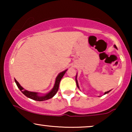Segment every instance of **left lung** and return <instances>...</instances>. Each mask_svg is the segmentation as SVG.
Masks as SVG:
<instances>
[{"label":"left lung","mask_w":132,"mask_h":132,"mask_svg":"<svg viewBox=\"0 0 132 132\" xmlns=\"http://www.w3.org/2000/svg\"><path fill=\"white\" fill-rule=\"evenodd\" d=\"M114 46H115V48H117V46H116V45H114ZM76 84H77V86H78V87L79 88V86H78V81H77V79H76ZM110 91V90H109V91H107V92H105V93H104V94H107V93H109V92Z\"/></svg>","instance_id":"obj_1"}]
</instances>
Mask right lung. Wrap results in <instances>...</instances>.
<instances>
[{
    "label": "right lung",
    "instance_id": "add662e5",
    "mask_svg": "<svg viewBox=\"0 0 132 132\" xmlns=\"http://www.w3.org/2000/svg\"><path fill=\"white\" fill-rule=\"evenodd\" d=\"M66 71L67 70L63 71V72H60V73L57 75V78L56 79L55 84H54L53 88L52 90H51L49 93H48L45 95H43V96H40V95H38L37 92H30V91H28V90H25V89H24L22 86L20 85L19 82L16 81V79H15V82L17 87H19L20 90H21V92H22V93L25 95V96H27V97L30 98V99H31L33 100H35V101H46V100L51 99V98H52L56 94L57 90H58L59 85H60V81H61V79L63 77V76H64L65 72H66Z\"/></svg>",
    "mask_w": 132,
    "mask_h": 132
}]
</instances>
